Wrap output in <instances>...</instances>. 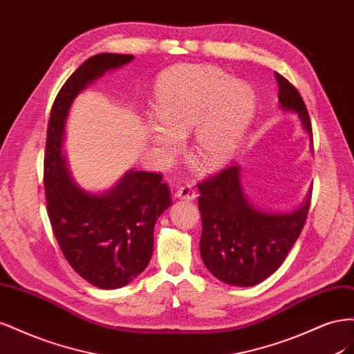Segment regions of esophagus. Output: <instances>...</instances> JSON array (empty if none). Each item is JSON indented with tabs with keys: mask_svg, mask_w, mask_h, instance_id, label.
Segmentation results:
<instances>
[{
	"mask_svg": "<svg viewBox=\"0 0 354 354\" xmlns=\"http://www.w3.org/2000/svg\"><path fill=\"white\" fill-rule=\"evenodd\" d=\"M176 198L185 199V201H194L196 198V192L192 189V186L185 185L176 190Z\"/></svg>",
	"mask_w": 354,
	"mask_h": 354,
	"instance_id": "34e87169",
	"label": "esophagus"
}]
</instances>
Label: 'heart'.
<instances>
[{
	"mask_svg": "<svg viewBox=\"0 0 354 354\" xmlns=\"http://www.w3.org/2000/svg\"><path fill=\"white\" fill-rule=\"evenodd\" d=\"M254 109L251 85L230 78L220 68H171L156 82L153 111L160 122L145 125L146 140L156 151L174 156L181 142L174 133L185 136L196 124L192 143L196 162L205 169L218 168L236 153Z\"/></svg>",
	"mask_w": 354,
	"mask_h": 354,
	"instance_id": "heart-1",
	"label": "heart"
}]
</instances>
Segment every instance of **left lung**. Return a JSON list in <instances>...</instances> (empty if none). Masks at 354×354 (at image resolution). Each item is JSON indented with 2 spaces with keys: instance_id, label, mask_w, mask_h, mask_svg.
I'll return each instance as SVG.
<instances>
[{
  "instance_id": "left-lung-1",
  "label": "left lung",
  "mask_w": 354,
  "mask_h": 354,
  "mask_svg": "<svg viewBox=\"0 0 354 354\" xmlns=\"http://www.w3.org/2000/svg\"><path fill=\"white\" fill-rule=\"evenodd\" d=\"M274 77L281 109L298 115L313 145L312 122L301 95L282 75L274 73ZM241 178V167L232 165L198 185L202 217L199 250L203 264L218 281L254 286L279 269L297 242L307 218L312 190L297 209L273 212L252 205Z\"/></svg>"
}]
</instances>
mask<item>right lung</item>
<instances>
[{
	"instance_id": "obj_1",
	"label": "right lung",
	"mask_w": 354,
	"mask_h": 354,
	"mask_svg": "<svg viewBox=\"0 0 354 354\" xmlns=\"http://www.w3.org/2000/svg\"><path fill=\"white\" fill-rule=\"evenodd\" d=\"M133 59L100 53L85 60L60 88L47 130L44 187L53 232L72 269L102 289L125 286L146 269L153 252L155 223L171 207V192L160 174L134 169L109 190H85L71 177L63 142L75 97Z\"/></svg>"
}]
</instances>
